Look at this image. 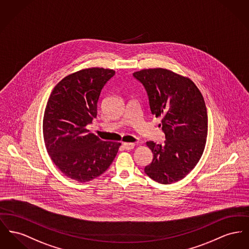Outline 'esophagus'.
<instances>
[{"label":"esophagus","mask_w":249,"mask_h":249,"mask_svg":"<svg viewBox=\"0 0 249 249\" xmlns=\"http://www.w3.org/2000/svg\"><path fill=\"white\" fill-rule=\"evenodd\" d=\"M123 147L126 150H131L134 147V144L133 143H123Z\"/></svg>","instance_id":"obj_1"}]
</instances>
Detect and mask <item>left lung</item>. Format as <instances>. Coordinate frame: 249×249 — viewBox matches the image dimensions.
Listing matches in <instances>:
<instances>
[{"label":"left lung","instance_id":"1","mask_svg":"<svg viewBox=\"0 0 249 249\" xmlns=\"http://www.w3.org/2000/svg\"><path fill=\"white\" fill-rule=\"evenodd\" d=\"M132 76L142 84L152 115L161 117L164 143L146 142L153 154L144 169L153 180L170 184L187 175L204 150L208 116L204 99L190 79L165 69H149Z\"/></svg>","mask_w":249,"mask_h":249}]
</instances>
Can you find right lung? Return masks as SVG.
Instances as JSON below:
<instances>
[{
    "label": "right lung",
    "mask_w": 249,
    "mask_h": 249,
    "mask_svg": "<svg viewBox=\"0 0 249 249\" xmlns=\"http://www.w3.org/2000/svg\"><path fill=\"white\" fill-rule=\"evenodd\" d=\"M113 70L91 68L65 77L53 88L45 109L43 136L51 159L64 175L87 182L107 170L120 143L102 141L87 126L98 114V102Z\"/></svg>",
    "instance_id": "add662e5"
}]
</instances>
